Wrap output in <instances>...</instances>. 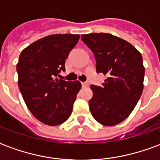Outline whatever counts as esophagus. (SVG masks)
Listing matches in <instances>:
<instances>
[{
	"label": "esophagus",
	"instance_id": "esophagus-1",
	"mask_svg": "<svg viewBox=\"0 0 160 160\" xmlns=\"http://www.w3.org/2000/svg\"><path fill=\"white\" fill-rule=\"evenodd\" d=\"M81 85H82V87H88L89 86V83L88 82H81Z\"/></svg>",
	"mask_w": 160,
	"mask_h": 160
}]
</instances>
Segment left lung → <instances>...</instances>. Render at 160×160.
<instances>
[{
    "instance_id": "1",
    "label": "left lung",
    "mask_w": 160,
    "mask_h": 160,
    "mask_svg": "<svg viewBox=\"0 0 160 160\" xmlns=\"http://www.w3.org/2000/svg\"><path fill=\"white\" fill-rule=\"evenodd\" d=\"M81 39L94 54L98 73L108 76L103 87L91 86V113L104 126L117 125L130 115L142 93L141 54L131 43L109 33L84 34Z\"/></svg>"
}]
</instances>
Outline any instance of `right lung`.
<instances>
[{
	"mask_svg": "<svg viewBox=\"0 0 160 160\" xmlns=\"http://www.w3.org/2000/svg\"><path fill=\"white\" fill-rule=\"evenodd\" d=\"M80 35L54 34L42 38L23 49L17 64L18 85L26 106L41 122L56 126L68 119L79 80H59L65 61Z\"/></svg>",
	"mask_w": 160,
	"mask_h": 160,
	"instance_id": "obj_1",
	"label": "right lung"
}]
</instances>
